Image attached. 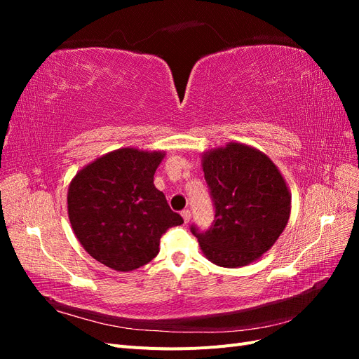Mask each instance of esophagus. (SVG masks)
Wrapping results in <instances>:
<instances>
[{
	"instance_id": "esophagus-1",
	"label": "esophagus",
	"mask_w": 359,
	"mask_h": 359,
	"mask_svg": "<svg viewBox=\"0 0 359 359\" xmlns=\"http://www.w3.org/2000/svg\"><path fill=\"white\" fill-rule=\"evenodd\" d=\"M181 215H182V220H184V223H189L190 222V217H191V214H190V211L189 210H184L182 212H181Z\"/></svg>"
}]
</instances>
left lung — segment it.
Masks as SVG:
<instances>
[{
  "label": "left lung",
  "instance_id": "1",
  "mask_svg": "<svg viewBox=\"0 0 359 359\" xmlns=\"http://www.w3.org/2000/svg\"><path fill=\"white\" fill-rule=\"evenodd\" d=\"M201 161L215 217L210 231L191 232L214 265H250L276 244L289 222L287 182L265 153L235 140L203 151Z\"/></svg>",
  "mask_w": 359,
  "mask_h": 359
}]
</instances>
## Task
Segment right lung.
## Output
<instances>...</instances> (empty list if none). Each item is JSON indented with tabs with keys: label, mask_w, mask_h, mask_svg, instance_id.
<instances>
[{
	"label": "right lung",
	"mask_w": 359,
	"mask_h": 359,
	"mask_svg": "<svg viewBox=\"0 0 359 359\" xmlns=\"http://www.w3.org/2000/svg\"><path fill=\"white\" fill-rule=\"evenodd\" d=\"M165 156L161 149H114L70 181L67 212L73 233L100 264L119 273L144 266L157 256L161 235L182 223L154 186Z\"/></svg>",
	"instance_id": "1"
}]
</instances>
